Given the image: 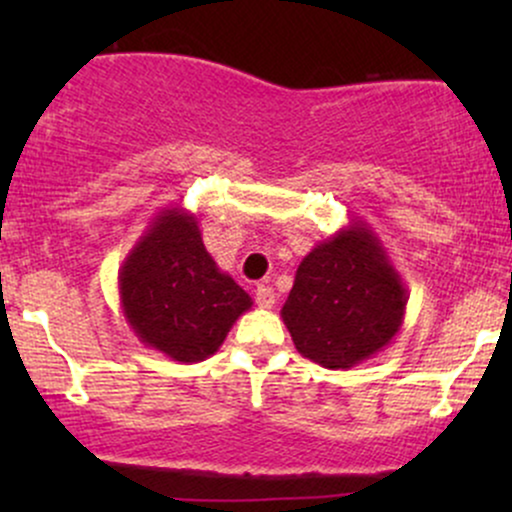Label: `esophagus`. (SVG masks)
I'll return each mask as SVG.
<instances>
[{
  "label": "esophagus",
  "instance_id": "obj_1",
  "mask_svg": "<svg viewBox=\"0 0 512 512\" xmlns=\"http://www.w3.org/2000/svg\"><path fill=\"white\" fill-rule=\"evenodd\" d=\"M255 298H257V305H260L262 310H269L274 308V301H276V293L269 284H260L255 289Z\"/></svg>",
  "mask_w": 512,
  "mask_h": 512
}]
</instances>
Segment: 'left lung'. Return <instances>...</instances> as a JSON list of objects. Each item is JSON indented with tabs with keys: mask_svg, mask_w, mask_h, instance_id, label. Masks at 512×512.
I'll use <instances>...</instances> for the list:
<instances>
[{
	"mask_svg": "<svg viewBox=\"0 0 512 512\" xmlns=\"http://www.w3.org/2000/svg\"><path fill=\"white\" fill-rule=\"evenodd\" d=\"M409 293L368 223L351 221L298 264L281 308L298 354L349 370L383 351L402 330Z\"/></svg>",
	"mask_w": 512,
	"mask_h": 512,
	"instance_id": "8db88e82",
	"label": "left lung"
}]
</instances>
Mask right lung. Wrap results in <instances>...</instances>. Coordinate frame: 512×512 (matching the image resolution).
I'll return each mask as SVG.
<instances>
[{
    "label": "right lung",
    "mask_w": 512,
    "mask_h": 512,
    "mask_svg": "<svg viewBox=\"0 0 512 512\" xmlns=\"http://www.w3.org/2000/svg\"><path fill=\"white\" fill-rule=\"evenodd\" d=\"M120 305L139 342L178 363L219 351L252 298L204 248L197 216L166 207L151 219L117 274Z\"/></svg>",
    "instance_id": "add662e5"
}]
</instances>
